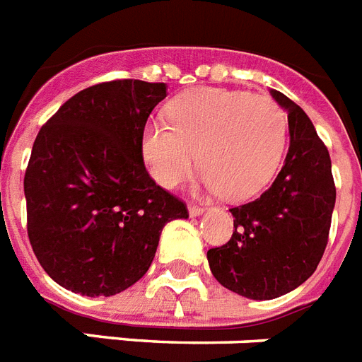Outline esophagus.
Instances as JSON below:
<instances>
[{
    "label": "esophagus",
    "mask_w": 362,
    "mask_h": 362,
    "mask_svg": "<svg viewBox=\"0 0 362 362\" xmlns=\"http://www.w3.org/2000/svg\"><path fill=\"white\" fill-rule=\"evenodd\" d=\"M187 209H189L191 217H199V215L204 214V208H200V206H197V204H189L187 206Z\"/></svg>",
    "instance_id": "obj_1"
}]
</instances>
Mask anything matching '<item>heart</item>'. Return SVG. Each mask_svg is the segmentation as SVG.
<instances>
[{"label":"heart","mask_w":362,"mask_h":362,"mask_svg":"<svg viewBox=\"0 0 362 362\" xmlns=\"http://www.w3.org/2000/svg\"><path fill=\"white\" fill-rule=\"evenodd\" d=\"M167 119L148 121L141 132L151 176L173 189L200 160L202 186L230 200L252 199L272 180L289 130L272 97L221 88L182 93L167 106Z\"/></svg>","instance_id":"b5f03b06"}]
</instances>
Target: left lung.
Wrapping results in <instances>:
<instances>
[{"instance_id":"1","label":"left lung","mask_w":362,"mask_h":362,"mask_svg":"<svg viewBox=\"0 0 362 362\" xmlns=\"http://www.w3.org/2000/svg\"><path fill=\"white\" fill-rule=\"evenodd\" d=\"M270 93L287 110L289 153L265 193L230 209V241L208 250L218 284L250 300L291 293L317 270L337 197L329 153L308 114L281 92Z\"/></svg>"}]
</instances>
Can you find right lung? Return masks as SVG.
<instances>
[{"instance_id": "obj_1", "label": "right lung", "mask_w": 362, "mask_h": 362, "mask_svg": "<svg viewBox=\"0 0 362 362\" xmlns=\"http://www.w3.org/2000/svg\"><path fill=\"white\" fill-rule=\"evenodd\" d=\"M163 83L121 78L64 103L38 132L23 191L42 269L83 296H112L151 267L163 226L186 204L145 169L141 132Z\"/></svg>"}]
</instances>
